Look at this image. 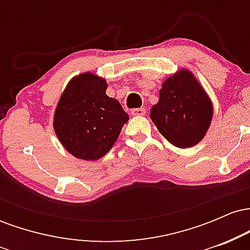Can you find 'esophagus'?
<instances>
[{
    "label": "esophagus",
    "mask_w": 250,
    "mask_h": 250,
    "mask_svg": "<svg viewBox=\"0 0 250 250\" xmlns=\"http://www.w3.org/2000/svg\"><path fill=\"white\" fill-rule=\"evenodd\" d=\"M131 115L133 116H142L146 115V109L145 108H136L131 110Z\"/></svg>",
    "instance_id": "34e87169"
}]
</instances>
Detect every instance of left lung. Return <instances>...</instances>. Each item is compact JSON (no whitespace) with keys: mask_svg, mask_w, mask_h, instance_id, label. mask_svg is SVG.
I'll use <instances>...</instances> for the list:
<instances>
[{"mask_svg":"<svg viewBox=\"0 0 250 250\" xmlns=\"http://www.w3.org/2000/svg\"><path fill=\"white\" fill-rule=\"evenodd\" d=\"M213 116L210 100L188 70L165 81L150 117L159 131L179 148H189L203 139Z\"/></svg>","mask_w":250,"mask_h":250,"instance_id":"obj_1","label":"left lung"}]
</instances>
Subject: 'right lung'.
Listing matches in <instances>:
<instances>
[{"label": "right lung", "instance_id": "1", "mask_svg": "<svg viewBox=\"0 0 250 250\" xmlns=\"http://www.w3.org/2000/svg\"><path fill=\"white\" fill-rule=\"evenodd\" d=\"M105 89L103 79L82 74L68 83L57 104L54 129L60 142L77 159L104 156L128 122V114Z\"/></svg>", "mask_w": 250, "mask_h": 250}]
</instances>
